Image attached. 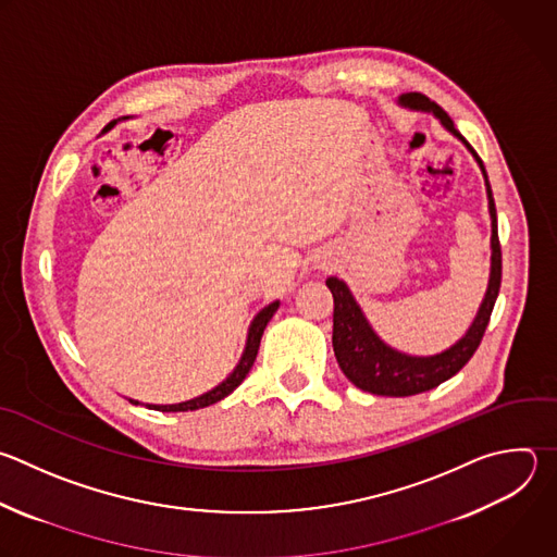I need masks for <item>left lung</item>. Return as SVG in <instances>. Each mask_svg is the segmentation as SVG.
Instances as JSON below:
<instances>
[{
  "instance_id": "1",
  "label": "left lung",
  "mask_w": 557,
  "mask_h": 557,
  "mask_svg": "<svg viewBox=\"0 0 557 557\" xmlns=\"http://www.w3.org/2000/svg\"><path fill=\"white\" fill-rule=\"evenodd\" d=\"M398 104L413 109V111L433 113L442 122V126L446 131H450L455 137H459L466 144V148L472 152V157L476 159V163L483 172V178H485L487 208H490V219H492V240H490L492 267H490L487 290H485V297L479 306V312H476L472 325L455 345H450L448 349L433 354V356H411V354L389 347L372 330V325H369L367 317L362 314V310L356 304L354 295L349 293L347 284L336 277L325 280V286L330 288V293L334 297L332 347H334L338 367L343 369L347 381L354 383L358 389L369 392L374 396H392V398H405V396H416V394L435 389L444 381L453 379L459 369L472 358V354L476 351V347L485 334V327L490 323V314H492L494 301L498 297L500 273H503L496 208H494V197H492V188H490L483 161L479 159L474 148L461 137V133L455 128L448 113L440 104H435L431 98H426L424 94L411 91V94H403L398 98Z\"/></svg>"
}]
</instances>
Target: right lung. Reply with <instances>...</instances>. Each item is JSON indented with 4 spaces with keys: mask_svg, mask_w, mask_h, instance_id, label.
<instances>
[{
    "mask_svg": "<svg viewBox=\"0 0 557 557\" xmlns=\"http://www.w3.org/2000/svg\"><path fill=\"white\" fill-rule=\"evenodd\" d=\"M117 120H113L109 124V128L115 124ZM280 308V301H273L269 306H264L251 321L249 325V334H247V345H245V351L236 364L234 372L227 376V381H223L219 387H214L212 392L199 396V398H193V400H185V403H178V405H146L148 409H154V411H163V413H178V411H197V409H203V407H210L223 398H227L249 374V369L253 367V360L258 356V347H260V338L264 334V327L267 323L271 321V317L275 314V310ZM133 405H139L137 400H128Z\"/></svg>",
    "mask_w": 557,
    "mask_h": 557,
    "instance_id": "1",
    "label": "right lung"
}]
</instances>
